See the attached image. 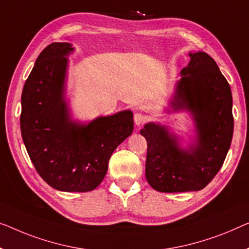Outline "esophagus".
<instances>
[{"label": "esophagus", "instance_id": "34e87169", "mask_svg": "<svg viewBox=\"0 0 249 249\" xmlns=\"http://www.w3.org/2000/svg\"><path fill=\"white\" fill-rule=\"evenodd\" d=\"M145 121H146V116L144 114H142V113H135L134 114V123H135V125H137V126L142 125V124L145 123Z\"/></svg>", "mask_w": 249, "mask_h": 249}]
</instances>
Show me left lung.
<instances>
[{"label":"left lung","instance_id":"1","mask_svg":"<svg viewBox=\"0 0 249 249\" xmlns=\"http://www.w3.org/2000/svg\"><path fill=\"white\" fill-rule=\"evenodd\" d=\"M190 62L181 70L170 107L188 110L195 121L196 137L188 148L160 124L141 129L147 142L145 177L160 192L199 191L213 179L231 147L233 117L228 81L209 54L189 53ZM172 112V110H169Z\"/></svg>","mask_w":249,"mask_h":249}]
</instances>
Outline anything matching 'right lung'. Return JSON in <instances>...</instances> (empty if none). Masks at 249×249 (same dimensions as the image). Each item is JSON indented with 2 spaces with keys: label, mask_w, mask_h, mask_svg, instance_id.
<instances>
[{
  "label": "right lung",
  "mask_w": 249,
  "mask_h": 249,
  "mask_svg": "<svg viewBox=\"0 0 249 249\" xmlns=\"http://www.w3.org/2000/svg\"><path fill=\"white\" fill-rule=\"evenodd\" d=\"M71 44L44 48L22 91L21 134L39 176L57 190L86 192L98 187L108 161L132 134L131 110L101 116L88 124L70 120L65 81Z\"/></svg>",
  "instance_id": "1"
}]
</instances>
